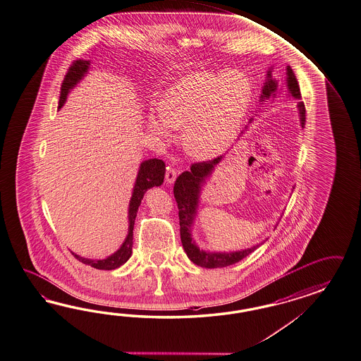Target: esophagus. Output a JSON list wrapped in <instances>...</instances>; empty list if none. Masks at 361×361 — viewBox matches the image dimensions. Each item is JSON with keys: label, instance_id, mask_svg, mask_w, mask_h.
Wrapping results in <instances>:
<instances>
[{"label": "esophagus", "instance_id": "obj_1", "mask_svg": "<svg viewBox=\"0 0 361 361\" xmlns=\"http://www.w3.org/2000/svg\"><path fill=\"white\" fill-rule=\"evenodd\" d=\"M176 177H177V171L173 166H168L166 172V184H173L175 183Z\"/></svg>", "mask_w": 361, "mask_h": 361}]
</instances>
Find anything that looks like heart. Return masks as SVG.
Listing matches in <instances>:
<instances>
[{
  "instance_id": "1",
  "label": "heart",
  "mask_w": 361,
  "mask_h": 361,
  "mask_svg": "<svg viewBox=\"0 0 361 361\" xmlns=\"http://www.w3.org/2000/svg\"><path fill=\"white\" fill-rule=\"evenodd\" d=\"M251 97V84L239 72H193L166 89L148 110L147 127L163 137L172 135V127H184L186 152L209 160L230 145Z\"/></svg>"
}]
</instances>
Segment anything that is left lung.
Segmentation results:
<instances>
[{"mask_svg": "<svg viewBox=\"0 0 361 361\" xmlns=\"http://www.w3.org/2000/svg\"><path fill=\"white\" fill-rule=\"evenodd\" d=\"M286 87L289 90V94L295 98L297 101L301 99V90L297 78L290 68V66L286 67ZM277 81L272 78V68L267 73V80L263 87V94L260 101L274 97L276 92L279 90ZM298 111H300V121L301 126L305 125L306 121V109L302 101L298 102ZM222 160V156L209 160L195 163L190 166V171H185L177 177L175 186H173V195L178 207V218H180V235H181V243L184 247L186 256L193 263L202 267V268H222L228 267L233 264L240 262L245 256L254 252L259 247L254 245L251 248H245L240 251H231V252H215V251H205L200 248L195 244V239L192 238V227L195 224L197 216V209L201 197V189L205 185L206 180L212 176L215 166H218Z\"/></svg>", "mask_w": 361, "mask_h": 361, "instance_id": "left-lung-1", "label": "left lung"}]
</instances>
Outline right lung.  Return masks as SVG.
I'll return each instance as SVG.
<instances>
[{"label":"right lung","instance_id":"1","mask_svg":"<svg viewBox=\"0 0 361 361\" xmlns=\"http://www.w3.org/2000/svg\"><path fill=\"white\" fill-rule=\"evenodd\" d=\"M89 66H90L89 60H82V59L72 63V66L69 67L68 72L61 82L59 109H61V106L64 105L69 90L73 89L78 81L85 76V73L88 72ZM164 175H166V164L160 159H148L139 166L137 181H135L133 195L130 200V205H128V233H127L125 242L119 247V250L102 260H93V259H87V257H81L78 255L73 254L75 257L78 259L81 263L90 265L96 269H105V271L116 269V268H119L122 264L126 263L133 254V243H134L133 242V230H134V224H135V218H137V209L143 200V195L148 189H151L154 186L161 185L164 181Z\"/></svg>","mask_w":361,"mask_h":361}]
</instances>
